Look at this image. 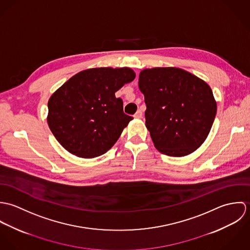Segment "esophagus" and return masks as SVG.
<instances>
[{"label":"esophagus","instance_id":"34e87169","mask_svg":"<svg viewBox=\"0 0 250 250\" xmlns=\"http://www.w3.org/2000/svg\"><path fill=\"white\" fill-rule=\"evenodd\" d=\"M134 117H135V118H142V117H143V111H142V109H139V110L136 112V114L134 115Z\"/></svg>","mask_w":250,"mask_h":250}]
</instances>
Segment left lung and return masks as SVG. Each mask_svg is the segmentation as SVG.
<instances>
[{"mask_svg": "<svg viewBox=\"0 0 250 250\" xmlns=\"http://www.w3.org/2000/svg\"><path fill=\"white\" fill-rule=\"evenodd\" d=\"M139 87L146 105L145 125L161 153L187 156L205 142L216 102L203 80L181 68L156 67L140 73Z\"/></svg>", "mask_w": 250, "mask_h": 250, "instance_id": "8db88e82", "label": "left lung"}]
</instances>
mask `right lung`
Returning <instances> with one entry per match:
<instances>
[{
    "mask_svg": "<svg viewBox=\"0 0 250 250\" xmlns=\"http://www.w3.org/2000/svg\"><path fill=\"white\" fill-rule=\"evenodd\" d=\"M135 77L128 67L91 68L74 75L48 102L47 121L57 141L81 158L105 154L133 119L114 93Z\"/></svg>",
    "mask_w": 250,
    "mask_h": 250,
    "instance_id": "1",
    "label": "right lung"
}]
</instances>
